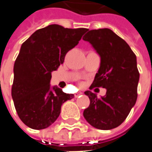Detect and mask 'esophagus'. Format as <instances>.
Instances as JSON below:
<instances>
[{"mask_svg": "<svg viewBox=\"0 0 152 152\" xmlns=\"http://www.w3.org/2000/svg\"><path fill=\"white\" fill-rule=\"evenodd\" d=\"M80 95H82L81 92H77V93L75 94V97H78V96H80Z\"/></svg>", "mask_w": 152, "mask_h": 152, "instance_id": "34e87169", "label": "esophagus"}]
</instances>
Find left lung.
Wrapping results in <instances>:
<instances>
[{
	"instance_id": "8db88e82",
	"label": "left lung",
	"mask_w": 152,
	"mask_h": 152,
	"mask_svg": "<svg viewBox=\"0 0 152 152\" xmlns=\"http://www.w3.org/2000/svg\"><path fill=\"white\" fill-rule=\"evenodd\" d=\"M83 40L89 41L101 56V66L90 89H106L101 98L91 91H85L90 105L83 115L95 128L111 130L123 122L137 102L140 77L137 56L122 38L108 28L88 30Z\"/></svg>"
}]
</instances>
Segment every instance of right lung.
Returning <instances> with one entry per match:
<instances>
[{
  "mask_svg": "<svg viewBox=\"0 0 152 152\" xmlns=\"http://www.w3.org/2000/svg\"><path fill=\"white\" fill-rule=\"evenodd\" d=\"M86 31L50 25L37 30L21 45L14 64L11 96L17 115L28 127L50 126L58 118L61 105L74 97L60 88H50L51 72L63 64L66 53Z\"/></svg>",
  "mask_w": 152,
  "mask_h": 152,
  "instance_id": "1",
  "label": "right lung"
}]
</instances>
